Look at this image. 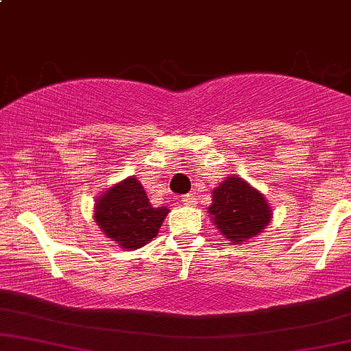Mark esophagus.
<instances>
[{
  "label": "esophagus",
  "mask_w": 351,
  "mask_h": 351,
  "mask_svg": "<svg viewBox=\"0 0 351 351\" xmlns=\"http://www.w3.org/2000/svg\"><path fill=\"white\" fill-rule=\"evenodd\" d=\"M181 203L193 204V203H195V195H191V193H189V195H183V196H181Z\"/></svg>",
  "instance_id": "esophagus-1"
}]
</instances>
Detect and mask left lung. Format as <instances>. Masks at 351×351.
Instances as JSON below:
<instances>
[{
  "mask_svg": "<svg viewBox=\"0 0 351 351\" xmlns=\"http://www.w3.org/2000/svg\"><path fill=\"white\" fill-rule=\"evenodd\" d=\"M208 213L231 245L256 237L272 219V211L263 193L234 176H228L215 188Z\"/></svg>",
  "mask_w": 351,
  "mask_h": 351,
  "instance_id": "1",
  "label": "left lung"
}]
</instances>
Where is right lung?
Here are the masks:
<instances>
[{"instance_id": "obj_1", "label": "right lung", "mask_w": 351, "mask_h": 351, "mask_svg": "<svg viewBox=\"0 0 351 351\" xmlns=\"http://www.w3.org/2000/svg\"><path fill=\"white\" fill-rule=\"evenodd\" d=\"M168 211L163 206L153 208L140 181L132 176L99 196L94 219L108 239L130 251L156 237Z\"/></svg>"}]
</instances>
